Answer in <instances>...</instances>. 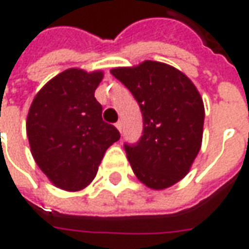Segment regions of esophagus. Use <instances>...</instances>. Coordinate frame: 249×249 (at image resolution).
Returning a JSON list of instances; mask_svg holds the SVG:
<instances>
[{
  "label": "esophagus",
  "mask_w": 249,
  "mask_h": 249,
  "mask_svg": "<svg viewBox=\"0 0 249 249\" xmlns=\"http://www.w3.org/2000/svg\"><path fill=\"white\" fill-rule=\"evenodd\" d=\"M115 126H116V129L119 130L120 133H122V129H123V126H122V122H116V123H115Z\"/></svg>",
  "instance_id": "34e87169"
}]
</instances>
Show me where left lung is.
Here are the masks:
<instances>
[{
  "label": "left lung",
  "mask_w": 249,
  "mask_h": 249,
  "mask_svg": "<svg viewBox=\"0 0 249 249\" xmlns=\"http://www.w3.org/2000/svg\"><path fill=\"white\" fill-rule=\"evenodd\" d=\"M110 73L127 87L142 113V136L124 142L131 169L149 188L163 190L186 176L201 148L204 102L186 74L145 61Z\"/></svg>",
  "instance_id": "obj_1"
}]
</instances>
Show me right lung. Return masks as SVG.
<instances>
[{
  "instance_id": "obj_1",
  "label": "right lung",
  "mask_w": 249,
  "mask_h": 249,
  "mask_svg": "<svg viewBox=\"0 0 249 249\" xmlns=\"http://www.w3.org/2000/svg\"><path fill=\"white\" fill-rule=\"evenodd\" d=\"M102 76L68 69L38 91L29 110L26 130L34 160L62 190L89 186L105 151L120 139L118 129L102 120L94 97Z\"/></svg>"
}]
</instances>
